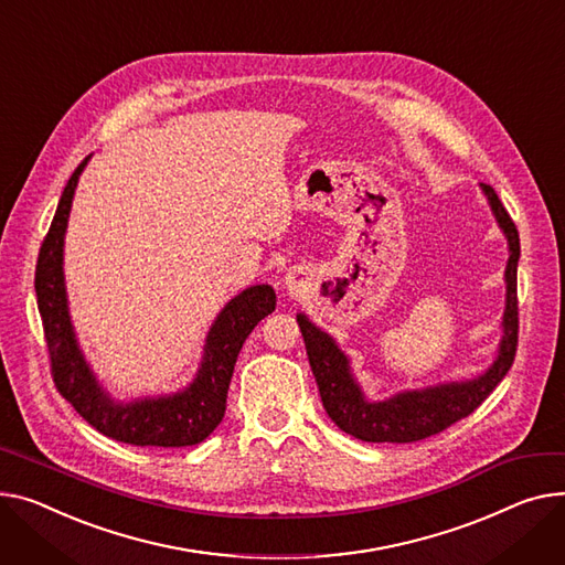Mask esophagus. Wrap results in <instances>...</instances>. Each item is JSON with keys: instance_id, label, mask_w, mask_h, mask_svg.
Wrapping results in <instances>:
<instances>
[{"instance_id": "34e87169", "label": "esophagus", "mask_w": 565, "mask_h": 565, "mask_svg": "<svg viewBox=\"0 0 565 565\" xmlns=\"http://www.w3.org/2000/svg\"><path fill=\"white\" fill-rule=\"evenodd\" d=\"M297 286H299V275L297 273H288L286 275V288L288 290H297Z\"/></svg>"}]
</instances>
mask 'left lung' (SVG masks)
<instances>
[{
    "mask_svg": "<svg viewBox=\"0 0 565 565\" xmlns=\"http://www.w3.org/2000/svg\"><path fill=\"white\" fill-rule=\"evenodd\" d=\"M481 191L509 243V260L504 270L507 307L502 318V341L493 365L468 382H447L420 391L395 393L388 399H365L354 380L348 354L333 338L316 327L305 313H297L313 377L320 388L322 406L338 429L365 443H416L440 434L459 423L488 397L504 380L513 365L518 348V230L491 185L481 183Z\"/></svg>",
    "mask_w": 565,
    "mask_h": 565,
    "instance_id": "obj_1",
    "label": "left lung"
}]
</instances>
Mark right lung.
<instances>
[{
  "instance_id": "add662e5",
  "label": "right lung",
  "mask_w": 565,
  "mask_h": 565,
  "mask_svg": "<svg viewBox=\"0 0 565 565\" xmlns=\"http://www.w3.org/2000/svg\"><path fill=\"white\" fill-rule=\"evenodd\" d=\"M88 159L79 163L63 188L52 227L35 263L38 311L43 318L54 384L74 411L108 438L140 447L198 445L222 423L238 352L252 329L275 311L277 295L273 286L258 284L245 288L232 302H227L209 329L195 380L183 391L161 397H140L134 402L113 399L99 386L79 350L67 311L63 277V238L70 206L74 188H77Z\"/></svg>"
}]
</instances>
